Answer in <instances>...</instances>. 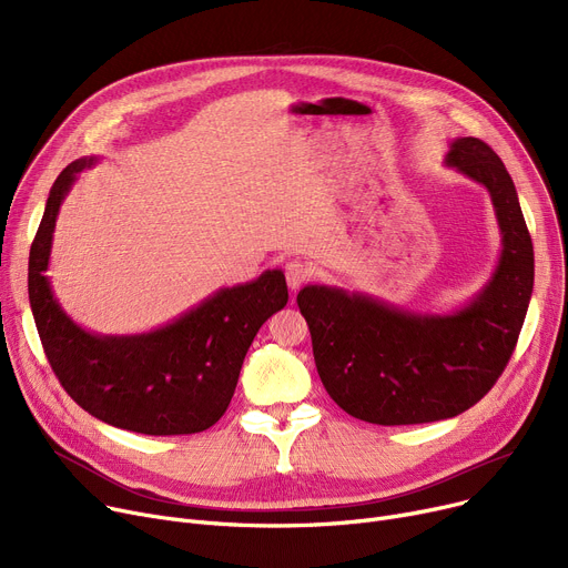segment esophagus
<instances>
[{
	"label": "esophagus",
	"instance_id": "esophagus-1",
	"mask_svg": "<svg viewBox=\"0 0 568 568\" xmlns=\"http://www.w3.org/2000/svg\"><path fill=\"white\" fill-rule=\"evenodd\" d=\"M308 276H311V266L306 262L290 260L285 264V278H287L290 290H300Z\"/></svg>",
	"mask_w": 568,
	"mask_h": 568
}]
</instances>
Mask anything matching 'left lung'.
Returning a JSON list of instances; mask_svg holds the SVG:
<instances>
[{
  "instance_id": "left-lung-1",
  "label": "left lung",
  "mask_w": 568,
  "mask_h": 568,
  "mask_svg": "<svg viewBox=\"0 0 568 568\" xmlns=\"http://www.w3.org/2000/svg\"><path fill=\"white\" fill-rule=\"evenodd\" d=\"M444 163L488 191L499 225L497 266L479 292L446 313L336 285L296 294L324 389L354 419L409 426L458 416L490 392L523 329L534 248L514 179L479 138L452 140Z\"/></svg>"
}]
</instances>
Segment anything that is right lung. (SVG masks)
Returning <instances> with one entry per match:
<instances>
[{
  "mask_svg": "<svg viewBox=\"0 0 568 568\" xmlns=\"http://www.w3.org/2000/svg\"><path fill=\"white\" fill-rule=\"evenodd\" d=\"M99 163L84 156L54 179L29 251V306L54 375L97 419L142 435H191L225 414L244 356L260 326L287 304L281 268L221 287L197 306L142 334H97L80 326L54 296L48 268L59 209L78 174Z\"/></svg>",
  "mask_w": 568,
  "mask_h": 568,
  "instance_id": "add662e5",
  "label": "right lung"
}]
</instances>
